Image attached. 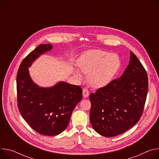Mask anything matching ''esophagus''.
I'll list each match as a JSON object with an SVG mask.
<instances>
[{
  "label": "esophagus",
  "instance_id": "1",
  "mask_svg": "<svg viewBox=\"0 0 159 159\" xmlns=\"http://www.w3.org/2000/svg\"><path fill=\"white\" fill-rule=\"evenodd\" d=\"M82 94L84 98H87L89 96V90L87 88H84L82 89Z\"/></svg>",
  "mask_w": 159,
  "mask_h": 159
}]
</instances>
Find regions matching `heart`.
I'll use <instances>...</instances> for the list:
<instances>
[{
  "mask_svg": "<svg viewBox=\"0 0 159 159\" xmlns=\"http://www.w3.org/2000/svg\"><path fill=\"white\" fill-rule=\"evenodd\" d=\"M120 65L117 54L99 49H92L85 52L79 61L80 70L89 74V80L94 88H102L108 84L117 74ZM75 75L80 78L78 71Z\"/></svg>",
  "mask_w": 159,
  "mask_h": 159,
  "instance_id": "obj_1",
  "label": "heart"
}]
</instances>
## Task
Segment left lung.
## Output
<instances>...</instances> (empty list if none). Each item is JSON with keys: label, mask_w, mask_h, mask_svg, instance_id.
Segmentation results:
<instances>
[{"label": "left lung", "mask_w": 159, "mask_h": 159, "mask_svg": "<svg viewBox=\"0 0 159 159\" xmlns=\"http://www.w3.org/2000/svg\"><path fill=\"white\" fill-rule=\"evenodd\" d=\"M122 75L91 93L90 121L95 131L106 137L124 133L140 119L148 88V75L136 56Z\"/></svg>", "instance_id": "8db88e82"}]
</instances>
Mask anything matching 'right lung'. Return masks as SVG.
Returning a JSON list of instances; mask_svg holds the SVG:
<instances>
[{
  "instance_id": "obj_1",
  "label": "right lung",
  "mask_w": 159,
  "mask_h": 159,
  "mask_svg": "<svg viewBox=\"0 0 159 159\" xmlns=\"http://www.w3.org/2000/svg\"><path fill=\"white\" fill-rule=\"evenodd\" d=\"M52 48L49 44H40L28 54L22 61L16 77L18 107L21 116L36 132L46 136H56L64 131L82 97L79 85L59 82L46 88L32 80L28 68Z\"/></svg>"
}]
</instances>
